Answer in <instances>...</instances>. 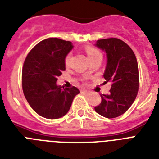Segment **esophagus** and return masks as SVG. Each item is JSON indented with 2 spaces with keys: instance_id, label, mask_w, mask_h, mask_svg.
I'll return each mask as SVG.
<instances>
[{
  "instance_id": "1",
  "label": "esophagus",
  "mask_w": 159,
  "mask_h": 159,
  "mask_svg": "<svg viewBox=\"0 0 159 159\" xmlns=\"http://www.w3.org/2000/svg\"><path fill=\"white\" fill-rule=\"evenodd\" d=\"M81 92H82V93H84V94H90V93L89 90H82V91H81Z\"/></svg>"
}]
</instances>
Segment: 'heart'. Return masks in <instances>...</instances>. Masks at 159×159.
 Returning <instances> with one entry per match:
<instances>
[{"label":"heart","mask_w":159,"mask_h":159,"mask_svg":"<svg viewBox=\"0 0 159 159\" xmlns=\"http://www.w3.org/2000/svg\"><path fill=\"white\" fill-rule=\"evenodd\" d=\"M86 52L87 53V56L88 57L90 58V60H93L94 57H96L97 56H99L101 55L98 49H96L95 48L92 46H87L86 48ZM70 58H71V55L70 54H68L65 58V64L66 66H69V63H70Z\"/></svg>","instance_id":"heart-1"}]
</instances>
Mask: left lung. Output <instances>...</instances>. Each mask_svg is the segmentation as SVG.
<instances>
[{
  "label": "left lung",
  "mask_w": 159,
  "mask_h": 159,
  "mask_svg": "<svg viewBox=\"0 0 159 159\" xmlns=\"http://www.w3.org/2000/svg\"><path fill=\"white\" fill-rule=\"evenodd\" d=\"M96 46L105 51L107 63L103 77L111 82L108 94H101V103L94 107L106 118L118 117L129 110L139 89V73L136 56L129 45L117 38L98 39Z\"/></svg>",
  "instance_id": "left-lung-1"
}]
</instances>
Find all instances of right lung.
Here are the masks:
<instances>
[{
  "label": "right lung",
  "mask_w": 159,
  "mask_h": 159,
  "mask_svg": "<svg viewBox=\"0 0 159 159\" xmlns=\"http://www.w3.org/2000/svg\"><path fill=\"white\" fill-rule=\"evenodd\" d=\"M72 48L69 41L48 38L37 43L26 56L22 67V90L31 108L40 116L50 120L64 116L80 93L75 86L62 89L56 83L65 70V58Z\"/></svg>",
  "instance_id": "1"
}]
</instances>
